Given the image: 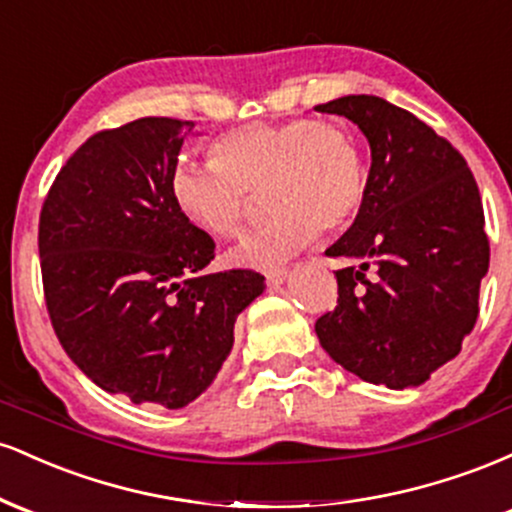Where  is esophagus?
<instances>
[{
    "mask_svg": "<svg viewBox=\"0 0 512 512\" xmlns=\"http://www.w3.org/2000/svg\"><path fill=\"white\" fill-rule=\"evenodd\" d=\"M262 274H264V279H267V284L276 286V284H284L286 276H289V269H284V267H272V269H264Z\"/></svg>",
    "mask_w": 512,
    "mask_h": 512,
    "instance_id": "34e87169",
    "label": "esophagus"
}]
</instances>
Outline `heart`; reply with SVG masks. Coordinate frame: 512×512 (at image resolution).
Here are the masks:
<instances>
[{
	"label": "heart",
	"instance_id": "heart-1",
	"mask_svg": "<svg viewBox=\"0 0 512 512\" xmlns=\"http://www.w3.org/2000/svg\"><path fill=\"white\" fill-rule=\"evenodd\" d=\"M170 192L187 219L219 238L243 231L262 192L272 214L233 252L262 267L305 248L317 231L349 226L366 197V163L337 122H255L216 139L211 163L175 168Z\"/></svg>",
	"mask_w": 512,
	"mask_h": 512
}]
</instances>
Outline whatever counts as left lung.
<instances>
[{"instance_id":"left-lung-1","label":"left lung","mask_w":512,"mask_h":512,"mask_svg":"<svg viewBox=\"0 0 512 512\" xmlns=\"http://www.w3.org/2000/svg\"><path fill=\"white\" fill-rule=\"evenodd\" d=\"M370 144L366 197L325 255L344 257L337 308L315 322L339 366L390 390L416 387L462 349L489 272L484 207L472 170L448 139L378 96L315 105Z\"/></svg>"}]
</instances>
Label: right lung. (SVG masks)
<instances>
[{
  "mask_svg": "<svg viewBox=\"0 0 512 512\" xmlns=\"http://www.w3.org/2000/svg\"><path fill=\"white\" fill-rule=\"evenodd\" d=\"M195 122L142 117L86 139L40 211L45 305L67 356L101 390L180 409L214 383L252 269L207 274L214 240L170 192Z\"/></svg>",
  "mask_w": 512,
  "mask_h": 512,
  "instance_id": "right-lung-1",
  "label": "right lung"
}]
</instances>
